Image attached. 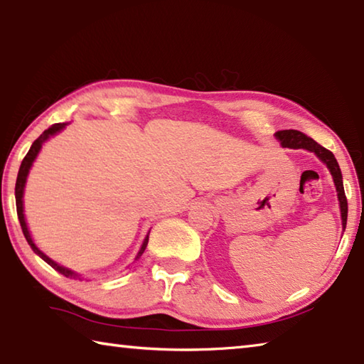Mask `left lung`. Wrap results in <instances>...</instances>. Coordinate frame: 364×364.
I'll use <instances>...</instances> for the list:
<instances>
[{
  "label": "left lung",
  "instance_id": "obj_1",
  "mask_svg": "<svg viewBox=\"0 0 364 364\" xmlns=\"http://www.w3.org/2000/svg\"><path fill=\"white\" fill-rule=\"evenodd\" d=\"M276 136L281 141V144L284 147H291V149H306L310 152H315L316 156L323 160V162L328 165L332 178H334L338 202H341V215H342V226L345 230L347 226V213H348V205H347V197H345L343 191V183H342V173L341 168H338V164L329 149H326L321 144H318L315 139L306 136L301 132L297 130H279L276 132Z\"/></svg>",
  "mask_w": 364,
  "mask_h": 364
}]
</instances>
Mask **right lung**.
Here are the masks:
<instances>
[{
	"label": "right lung",
	"instance_id": "1",
	"mask_svg": "<svg viewBox=\"0 0 364 364\" xmlns=\"http://www.w3.org/2000/svg\"><path fill=\"white\" fill-rule=\"evenodd\" d=\"M64 127H65V123H54L53 127H49L48 130H45V132H43V133L40 134V138H36V139L33 141V144H32V147H30V151L27 152V156L23 157L22 164H21V168H19V175H17V181H16V207H17V217H19V221H21V228H22L23 236H26L28 245H30V247L33 249L35 254H38V255L43 258V260H45V262L49 264V267H53L54 269L59 271V273H60V274H64L65 278H77V274L73 273V271L67 269V268H64V267H60V264H58L56 262H53L51 258L46 257L45 254H43V252H41L38 247H36L35 244H33L32 237H30V232H28V230H27L26 218H23V207H22L23 186H26L28 170H30V167H32V164H33V160H35V157H36V154L40 152V149H41V144L45 143V141H46L49 136H53L54 133L60 132V130H63ZM149 232H151V231H149ZM147 241H149V234H147L146 239H144V242H143V245H141V249H139V252H138L136 258H139L141 255L144 254L146 245H147Z\"/></svg>",
	"mask_w": 364,
	"mask_h": 364
}]
</instances>
